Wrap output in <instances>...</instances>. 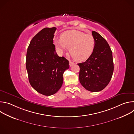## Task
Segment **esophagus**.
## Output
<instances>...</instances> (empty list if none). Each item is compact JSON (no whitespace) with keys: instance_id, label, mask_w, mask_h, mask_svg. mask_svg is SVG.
<instances>
[{"instance_id":"obj_1","label":"esophagus","mask_w":134,"mask_h":134,"mask_svg":"<svg viewBox=\"0 0 134 134\" xmlns=\"http://www.w3.org/2000/svg\"><path fill=\"white\" fill-rule=\"evenodd\" d=\"M74 64V63H72V62H71L69 61V66H70V67H71V66H72Z\"/></svg>"}]
</instances>
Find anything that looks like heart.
<instances>
[{"instance_id":"b5f03b06","label":"heart","mask_w":134,"mask_h":134,"mask_svg":"<svg viewBox=\"0 0 134 134\" xmlns=\"http://www.w3.org/2000/svg\"><path fill=\"white\" fill-rule=\"evenodd\" d=\"M54 43L60 53L69 49L70 54L77 62L87 59L92 54L95 46L93 36L77 30L64 32L60 39H54Z\"/></svg>"}]
</instances>
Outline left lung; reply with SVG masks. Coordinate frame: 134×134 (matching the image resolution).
Returning <instances> with one entry per match:
<instances>
[{
    "label": "left lung",
    "instance_id": "obj_1",
    "mask_svg": "<svg viewBox=\"0 0 134 134\" xmlns=\"http://www.w3.org/2000/svg\"><path fill=\"white\" fill-rule=\"evenodd\" d=\"M95 41L94 50L85 62L78 64L80 70V82L91 92L103 90L109 83L114 67L112 52L104 38L98 32L92 31Z\"/></svg>",
    "mask_w": 134,
    "mask_h": 134
}]
</instances>
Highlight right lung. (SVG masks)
<instances>
[{
    "mask_svg": "<svg viewBox=\"0 0 134 134\" xmlns=\"http://www.w3.org/2000/svg\"><path fill=\"white\" fill-rule=\"evenodd\" d=\"M56 27H46L31 41L26 53V67L32 87L46 96L57 93L63 83L64 71L69 68V62L59 57L53 44Z\"/></svg>",
    "mask_w": 134,
    "mask_h": 134,
    "instance_id": "1",
    "label": "right lung"
}]
</instances>
